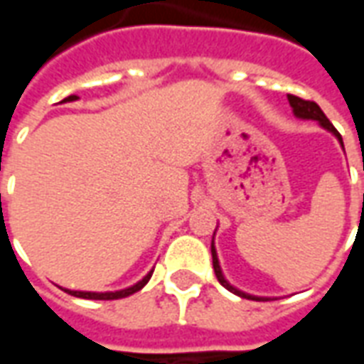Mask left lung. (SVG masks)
<instances>
[{
    "label": "left lung",
    "instance_id": "obj_1",
    "mask_svg": "<svg viewBox=\"0 0 364 364\" xmlns=\"http://www.w3.org/2000/svg\"><path fill=\"white\" fill-rule=\"evenodd\" d=\"M289 103L290 107H292V112H294V117H296V119L316 120L321 128H326L328 132H331V134L336 136L337 140H339V144H341V148H343L341 134H339V132L336 130V127L329 122V119L323 114V111L318 107V103H314V101H304V99H300V97L296 95H289ZM363 169H364V164H363ZM363 203H364V195H363ZM214 234H216V230H214ZM210 253H213V267H214V273H216V279H218V282H220L224 289H228L230 292H234V294H237V296L247 298V300H271L269 296H255V294H247V292L236 289L234 284H230V282L226 281V277H224V273H222L220 261H218V253H216V247H214V236H213V244H210Z\"/></svg>",
    "mask_w": 364,
    "mask_h": 364
}]
</instances>
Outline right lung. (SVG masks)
I'll return each instance as SVG.
<instances>
[{
  "label": "right lung",
  "instance_id": "obj_1",
  "mask_svg": "<svg viewBox=\"0 0 364 364\" xmlns=\"http://www.w3.org/2000/svg\"><path fill=\"white\" fill-rule=\"evenodd\" d=\"M77 99H80L77 95H70L66 97L64 101H60V103H72V101H77ZM151 273H154V269L144 277L142 281L134 282L132 287H127V289H120V290H107V292H90V290H70V289H64V290H66L68 294H72V296L85 298V300H117V298L130 296V294H134V292H138L140 289H144V287H146V282L150 281Z\"/></svg>",
  "mask_w": 364,
  "mask_h": 364
}]
</instances>
